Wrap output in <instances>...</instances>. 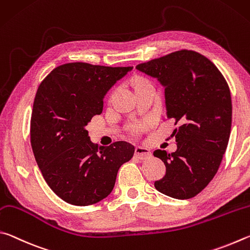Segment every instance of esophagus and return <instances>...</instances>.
<instances>
[{"mask_svg":"<svg viewBox=\"0 0 250 250\" xmlns=\"http://www.w3.org/2000/svg\"><path fill=\"white\" fill-rule=\"evenodd\" d=\"M135 156H136L137 158L144 160V159L149 158V157L151 156V152H150V150L148 149V148H146V147L137 146L136 149H135Z\"/></svg>","mask_w":250,"mask_h":250,"instance_id":"esophagus-1","label":"esophagus"}]
</instances>
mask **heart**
<instances>
[{
    "instance_id": "1",
    "label": "heart",
    "mask_w": 250,
    "mask_h": 250,
    "mask_svg": "<svg viewBox=\"0 0 250 250\" xmlns=\"http://www.w3.org/2000/svg\"><path fill=\"white\" fill-rule=\"evenodd\" d=\"M143 81H145V80H142V79H141V80L137 81V83L143 82ZM146 127H147L146 123H143V122L135 123V124H133L129 127V133L132 134L133 136H138V135H141L144 132V130L146 129Z\"/></svg>"
}]
</instances>
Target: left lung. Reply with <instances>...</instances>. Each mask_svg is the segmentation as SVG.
<instances>
[{"label": "left lung", "mask_w": 250, "mask_h": 250, "mask_svg": "<svg viewBox=\"0 0 250 250\" xmlns=\"http://www.w3.org/2000/svg\"><path fill=\"white\" fill-rule=\"evenodd\" d=\"M165 86L167 117L173 118L177 150H155L166 174L155 182L161 193L187 200L200 193L215 176L231 127L229 86L207 57L178 50L136 65Z\"/></svg>", "instance_id": "1"}]
</instances>
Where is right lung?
<instances>
[{
  "label": "right lung",
  "mask_w": 250,
  "mask_h": 250,
  "mask_svg": "<svg viewBox=\"0 0 250 250\" xmlns=\"http://www.w3.org/2000/svg\"><path fill=\"white\" fill-rule=\"evenodd\" d=\"M133 67L70 62L55 68L38 86L30 118V144L42 177L64 202L78 207L106 198L117 171L134 155L126 142L99 147L85 129L103 111V99Z\"/></svg>",
  "instance_id": "1"
}]
</instances>
